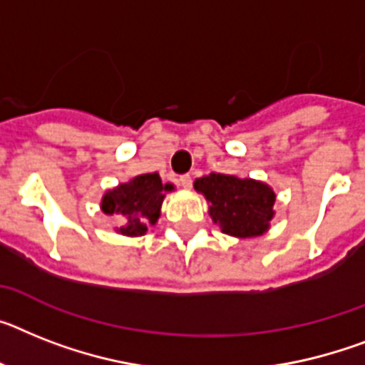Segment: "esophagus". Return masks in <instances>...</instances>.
Listing matches in <instances>:
<instances>
[{"label": "esophagus", "mask_w": 365, "mask_h": 365, "mask_svg": "<svg viewBox=\"0 0 365 365\" xmlns=\"http://www.w3.org/2000/svg\"><path fill=\"white\" fill-rule=\"evenodd\" d=\"M178 182H180V185H182L183 189H189L192 185V178H191V174H182V176H180V180H178Z\"/></svg>", "instance_id": "esophagus-1"}]
</instances>
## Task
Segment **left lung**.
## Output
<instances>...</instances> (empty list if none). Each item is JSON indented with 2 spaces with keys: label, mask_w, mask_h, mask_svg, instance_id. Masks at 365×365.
Masks as SVG:
<instances>
[{
  "label": "left lung",
  "mask_w": 365,
  "mask_h": 365,
  "mask_svg": "<svg viewBox=\"0 0 365 365\" xmlns=\"http://www.w3.org/2000/svg\"><path fill=\"white\" fill-rule=\"evenodd\" d=\"M195 189L211 202L210 215L220 230L235 237L262 235L269 228L274 211V192L254 180H240L228 174H210L195 182Z\"/></svg>",
  "instance_id": "obj_1"
}]
</instances>
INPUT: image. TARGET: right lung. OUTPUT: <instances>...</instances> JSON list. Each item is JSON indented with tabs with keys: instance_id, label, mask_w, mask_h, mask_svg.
<instances>
[{
	"instance_id": "obj_1",
	"label": "right lung",
	"mask_w": 365,
	"mask_h": 365,
	"mask_svg": "<svg viewBox=\"0 0 365 365\" xmlns=\"http://www.w3.org/2000/svg\"><path fill=\"white\" fill-rule=\"evenodd\" d=\"M173 185H163L159 174H140L131 182L107 191L102 200L106 215L120 222V234L145 235L148 225H155L163 204L165 191Z\"/></svg>"
}]
</instances>
